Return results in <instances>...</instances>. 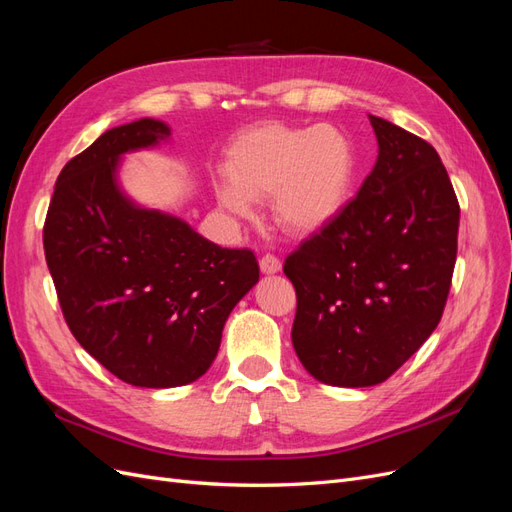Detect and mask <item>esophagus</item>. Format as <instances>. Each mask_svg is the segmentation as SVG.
<instances>
[{"mask_svg": "<svg viewBox=\"0 0 512 512\" xmlns=\"http://www.w3.org/2000/svg\"><path fill=\"white\" fill-rule=\"evenodd\" d=\"M260 271L265 275H273V273H280L282 271V260L273 256V254H265L260 258Z\"/></svg>", "mask_w": 512, "mask_h": 512, "instance_id": "esophagus-1", "label": "esophagus"}]
</instances>
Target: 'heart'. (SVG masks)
<instances>
[{"label": "heart", "instance_id": "b5f03b06", "mask_svg": "<svg viewBox=\"0 0 512 512\" xmlns=\"http://www.w3.org/2000/svg\"><path fill=\"white\" fill-rule=\"evenodd\" d=\"M224 170L231 183H215V198L226 213L250 220L252 200L271 196L277 224L292 235H312L350 203L359 158L350 136L331 123L271 121L232 141Z\"/></svg>", "mask_w": 512, "mask_h": 512}]
</instances>
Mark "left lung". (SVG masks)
I'll return each mask as SVG.
<instances>
[{"label":"left lung","mask_w":512,"mask_h":512,"mask_svg":"<svg viewBox=\"0 0 512 512\" xmlns=\"http://www.w3.org/2000/svg\"><path fill=\"white\" fill-rule=\"evenodd\" d=\"M378 160L337 218L284 273L297 290L292 346L316 380L384 382L438 327L451 290L459 203L423 138L369 115Z\"/></svg>","instance_id":"obj_1"}]
</instances>
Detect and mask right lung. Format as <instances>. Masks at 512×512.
I'll list each match as a JSON object with an SVG mask.
<instances>
[{"mask_svg": "<svg viewBox=\"0 0 512 512\" xmlns=\"http://www.w3.org/2000/svg\"><path fill=\"white\" fill-rule=\"evenodd\" d=\"M168 136L158 119L104 132L59 173L42 235L76 342L113 376L145 389L205 374L232 307L260 271L254 252L215 245L188 222L123 194V153Z\"/></svg>", "mask_w": 512, "mask_h": 512, "instance_id": "1", "label": "right lung"}]
</instances>
